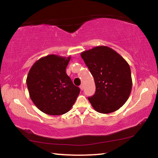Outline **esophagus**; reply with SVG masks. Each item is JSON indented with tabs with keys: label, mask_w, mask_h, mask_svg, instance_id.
<instances>
[{
	"label": "esophagus",
	"mask_w": 158,
	"mask_h": 158,
	"mask_svg": "<svg viewBox=\"0 0 158 158\" xmlns=\"http://www.w3.org/2000/svg\"><path fill=\"white\" fill-rule=\"evenodd\" d=\"M79 88H80V89H81V90H83V89H84V85H83V84H81V85H80V86H79Z\"/></svg>",
	"instance_id": "obj_1"
}]
</instances>
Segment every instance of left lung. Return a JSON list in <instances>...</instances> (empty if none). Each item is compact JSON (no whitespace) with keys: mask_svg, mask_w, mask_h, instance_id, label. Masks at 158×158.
Segmentation results:
<instances>
[{"mask_svg":"<svg viewBox=\"0 0 158 158\" xmlns=\"http://www.w3.org/2000/svg\"><path fill=\"white\" fill-rule=\"evenodd\" d=\"M81 56L94 78L95 93L88 98L93 109L99 113L109 114L121 108L132 90L129 64L106 46L84 51Z\"/></svg>","mask_w":158,"mask_h":158,"instance_id":"8db88e82","label":"left lung"}]
</instances>
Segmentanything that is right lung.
Segmentation results:
<instances>
[{"instance_id": "obj_1", "label": "right lung", "mask_w": 158, "mask_h": 158, "mask_svg": "<svg viewBox=\"0 0 158 158\" xmlns=\"http://www.w3.org/2000/svg\"><path fill=\"white\" fill-rule=\"evenodd\" d=\"M71 57L51 54L31 67L26 79L34 105L49 115H62L70 110L80 93L65 69Z\"/></svg>"}]
</instances>
